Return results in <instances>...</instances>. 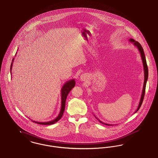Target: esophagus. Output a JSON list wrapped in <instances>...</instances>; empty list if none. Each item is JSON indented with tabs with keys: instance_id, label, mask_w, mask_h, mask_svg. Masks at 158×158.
<instances>
[{
	"instance_id": "esophagus-1",
	"label": "esophagus",
	"mask_w": 158,
	"mask_h": 158,
	"mask_svg": "<svg viewBox=\"0 0 158 158\" xmlns=\"http://www.w3.org/2000/svg\"><path fill=\"white\" fill-rule=\"evenodd\" d=\"M87 75H85V74H83V75H81L80 76V80H81V81H85V80H87Z\"/></svg>"
}]
</instances>
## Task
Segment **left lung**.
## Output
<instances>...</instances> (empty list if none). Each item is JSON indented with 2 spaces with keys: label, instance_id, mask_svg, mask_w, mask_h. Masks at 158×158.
<instances>
[{
  "label": "left lung",
  "instance_id": "1",
  "mask_svg": "<svg viewBox=\"0 0 158 158\" xmlns=\"http://www.w3.org/2000/svg\"><path fill=\"white\" fill-rule=\"evenodd\" d=\"M129 42L132 43L137 48L138 50V51L140 53V55H141V59H142V61H143V67H144V84H143V91H142V94L141 96V98H140V101H139V104L138 106V108H137V110L135 111V113L138 111V110L139 109L141 105L143 103V99H144V95H145V90H146V83H147V79H148V68H147V62H146V57H145V54H144V50H143V48L142 47V46L141 45V44L137 41H135L133 39H130L129 40ZM102 124H104L105 125H107V126H112L113 125H110V124H107V123H103L102 122H101V120H99L98 118H96Z\"/></svg>",
  "mask_w": 158,
  "mask_h": 158
}]
</instances>
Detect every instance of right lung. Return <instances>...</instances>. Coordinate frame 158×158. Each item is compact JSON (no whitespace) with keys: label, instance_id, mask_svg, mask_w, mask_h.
Returning <instances> with one entry per match:
<instances>
[{"label":"right lung","instance_id":"right-lung-1","mask_svg":"<svg viewBox=\"0 0 158 158\" xmlns=\"http://www.w3.org/2000/svg\"><path fill=\"white\" fill-rule=\"evenodd\" d=\"M17 54V53H16ZM14 58H13L12 63L11 64V68H10V71L12 70V64L14 62ZM75 85V80H69L68 81H66L64 84H63L62 89H61V108H60V113L59 114L58 116L53 120L50 121V122H35L32 120L33 122L40 124V125H52L55 123L56 122H57V121H59L63 116V113H64V107H65V103H66V99L67 98V96L68 95V94L69 93V92L72 90V89L74 87Z\"/></svg>","mask_w":158,"mask_h":158}]
</instances>
